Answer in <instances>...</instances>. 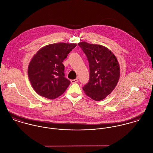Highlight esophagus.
Instances as JSON below:
<instances>
[{
  "label": "esophagus",
  "mask_w": 153,
  "mask_h": 153,
  "mask_svg": "<svg viewBox=\"0 0 153 153\" xmlns=\"http://www.w3.org/2000/svg\"><path fill=\"white\" fill-rule=\"evenodd\" d=\"M71 83H72V84H74V83H76V82H78V79H72V80L71 81Z\"/></svg>",
  "instance_id": "34e87169"
}]
</instances>
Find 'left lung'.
Wrapping results in <instances>:
<instances>
[{"instance_id":"obj_1","label":"left lung","mask_w":153,"mask_h":153,"mask_svg":"<svg viewBox=\"0 0 153 153\" xmlns=\"http://www.w3.org/2000/svg\"><path fill=\"white\" fill-rule=\"evenodd\" d=\"M86 55L89 66V80L82 88L95 101L104 100L117 86L120 67L114 54L104 46L80 42L78 44Z\"/></svg>"}]
</instances>
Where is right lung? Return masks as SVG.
Masks as SVG:
<instances>
[{"instance_id":"add662e5","label":"right lung","mask_w":153,"mask_h":153,"mask_svg":"<svg viewBox=\"0 0 153 153\" xmlns=\"http://www.w3.org/2000/svg\"><path fill=\"white\" fill-rule=\"evenodd\" d=\"M76 44H49L34 55L28 66L30 82L36 92L48 99L61 96L70 84L65 78L62 62Z\"/></svg>"}]
</instances>
